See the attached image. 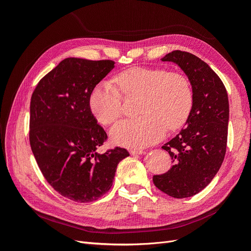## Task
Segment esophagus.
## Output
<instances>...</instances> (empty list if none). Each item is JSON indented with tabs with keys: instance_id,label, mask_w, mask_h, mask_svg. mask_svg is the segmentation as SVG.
<instances>
[{
	"instance_id": "1",
	"label": "esophagus",
	"mask_w": 251,
	"mask_h": 251,
	"mask_svg": "<svg viewBox=\"0 0 251 251\" xmlns=\"http://www.w3.org/2000/svg\"><path fill=\"white\" fill-rule=\"evenodd\" d=\"M130 154H131V155H141V154H146V151L134 149V150H131V151H130Z\"/></svg>"
}]
</instances>
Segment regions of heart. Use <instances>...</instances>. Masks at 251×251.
<instances>
[{
    "label": "heart",
    "instance_id": "obj_1",
    "mask_svg": "<svg viewBox=\"0 0 251 251\" xmlns=\"http://www.w3.org/2000/svg\"><path fill=\"white\" fill-rule=\"evenodd\" d=\"M115 83L103 80L90 95L95 118L109 126L123 114L124 96H141L136 119L123 120L111 131L112 140L127 148L141 149L157 142L168 131L186 121L193 105V91L184 74L163 68L134 67L115 76Z\"/></svg>",
    "mask_w": 251,
    "mask_h": 251
}]
</instances>
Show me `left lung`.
I'll list each match as a JSON object with an SVG mask.
<instances>
[{
  "mask_svg": "<svg viewBox=\"0 0 251 251\" xmlns=\"http://www.w3.org/2000/svg\"><path fill=\"white\" fill-rule=\"evenodd\" d=\"M161 60L177 64L193 89L186 126L162 147L172 158V168L153 177L161 192L182 199L201 192L221 168L228 133V96L216 72L192 53L175 50Z\"/></svg>",
  "mask_w": 251,
  "mask_h": 251,
  "instance_id": "left-lung-1",
  "label": "left lung"
}]
</instances>
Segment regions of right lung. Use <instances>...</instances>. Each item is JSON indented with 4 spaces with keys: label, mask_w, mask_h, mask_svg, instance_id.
<instances>
[{
    "label": "right lung",
    "mask_w": 251,
    "mask_h": 251,
    "mask_svg": "<svg viewBox=\"0 0 251 251\" xmlns=\"http://www.w3.org/2000/svg\"><path fill=\"white\" fill-rule=\"evenodd\" d=\"M113 60L68 57L37 83L30 101L29 141L48 183L66 198L86 203L111 188L123 148L100 154L108 136L90 108L93 89Z\"/></svg>",
    "instance_id": "add662e5"
}]
</instances>
